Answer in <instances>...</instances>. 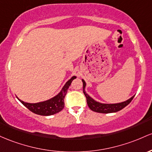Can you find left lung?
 Wrapping results in <instances>:
<instances>
[{"label": "left lung", "mask_w": 152, "mask_h": 152, "mask_svg": "<svg viewBox=\"0 0 152 152\" xmlns=\"http://www.w3.org/2000/svg\"><path fill=\"white\" fill-rule=\"evenodd\" d=\"M83 83V93L86 97L87 103H88V107L92 110L93 111L97 112V113H115V112L119 111V110H122L123 108H125L126 105H129L131 103V100L134 98V96L131 97L129 100H126V101L121 102V103H102L100 102L96 101L94 99L92 98L88 93L85 92V86H86V83H85L84 80H82Z\"/></svg>", "instance_id": "obj_1"}]
</instances>
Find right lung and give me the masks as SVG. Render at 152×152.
Instances as JSON below:
<instances>
[{"label": "right lung", "mask_w": 152, "mask_h": 152, "mask_svg": "<svg viewBox=\"0 0 152 152\" xmlns=\"http://www.w3.org/2000/svg\"><path fill=\"white\" fill-rule=\"evenodd\" d=\"M75 78V76L72 77L70 79L65 83V85L63 86L61 91L57 95L49 99V100H45V101L39 102V103H26V102L22 101L18 98H17L25 107H26L28 110L33 112L34 113L40 115H54V114L59 113L64 108V97L67 94V90L69 87L70 86L72 82Z\"/></svg>", "instance_id": "add662e5"}]
</instances>
